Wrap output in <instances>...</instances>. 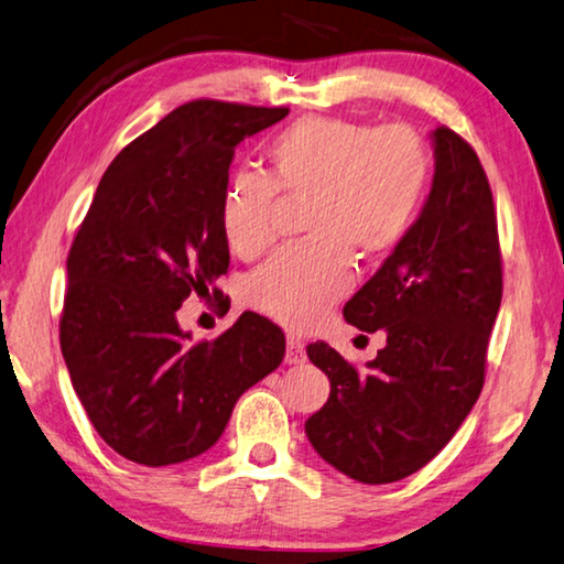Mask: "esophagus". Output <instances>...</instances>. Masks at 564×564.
I'll use <instances>...</instances> for the list:
<instances>
[{"label":"esophagus","instance_id":"obj_1","mask_svg":"<svg viewBox=\"0 0 564 564\" xmlns=\"http://www.w3.org/2000/svg\"><path fill=\"white\" fill-rule=\"evenodd\" d=\"M307 359V352H304V343L297 337H288V352H284V362L288 365H302Z\"/></svg>","mask_w":564,"mask_h":564}]
</instances>
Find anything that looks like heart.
Returning <instances> with one entry per match:
<instances>
[{"label": "heart", "instance_id": "b5f03b06", "mask_svg": "<svg viewBox=\"0 0 564 564\" xmlns=\"http://www.w3.org/2000/svg\"><path fill=\"white\" fill-rule=\"evenodd\" d=\"M270 177L239 172L219 202V227L235 254L272 245L276 192L307 197L304 245L276 252L249 280V302L282 325H315L355 282L352 254L377 260L402 242L430 184L427 144L410 127H369L307 117L267 144Z\"/></svg>", "mask_w": 564, "mask_h": 564}]
</instances>
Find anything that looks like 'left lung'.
<instances>
[{"label":"left lung","instance_id":"1","mask_svg":"<svg viewBox=\"0 0 564 564\" xmlns=\"http://www.w3.org/2000/svg\"><path fill=\"white\" fill-rule=\"evenodd\" d=\"M432 189L392 254L345 304L387 345L355 369L325 343L307 357L329 380L325 408L304 422L317 455L365 485L417 473L475 408L502 302V260L487 174L463 137L430 134Z\"/></svg>","mask_w":564,"mask_h":564}]
</instances>
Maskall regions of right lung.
<instances>
[{"label": "right lung", "mask_w": 564, "mask_h": 564, "mask_svg": "<svg viewBox=\"0 0 564 564\" xmlns=\"http://www.w3.org/2000/svg\"><path fill=\"white\" fill-rule=\"evenodd\" d=\"M288 112L212 99L177 107L115 156L74 237L62 355L99 437L137 465L207 452L239 397L282 362L284 332L267 317L245 312L189 345L177 310L229 267L219 202L235 147Z\"/></svg>", "instance_id": "obj_1"}]
</instances>
